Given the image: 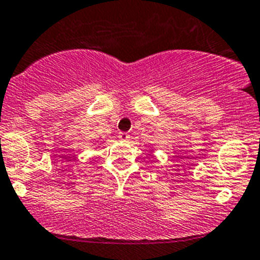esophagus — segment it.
<instances>
[{"label": "esophagus", "mask_w": 260, "mask_h": 260, "mask_svg": "<svg viewBox=\"0 0 260 260\" xmlns=\"http://www.w3.org/2000/svg\"><path fill=\"white\" fill-rule=\"evenodd\" d=\"M118 138H119V141H120V142H127L128 140L131 138V136L128 135L127 132H120L118 135Z\"/></svg>", "instance_id": "34e87169"}]
</instances>
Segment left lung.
Returning <instances> with one entry per match:
<instances>
[{
    "instance_id": "obj_1",
    "label": "left lung",
    "mask_w": 260,
    "mask_h": 260,
    "mask_svg": "<svg viewBox=\"0 0 260 260\" xmlns=\"http://www.w3.org/2000/svg\"><path fill=\"white\" fill-rule=\"evenodd\" d=\"M149 149H150V150H151V152H152V147H149Z\"/></svg>"
}]
</instances>
